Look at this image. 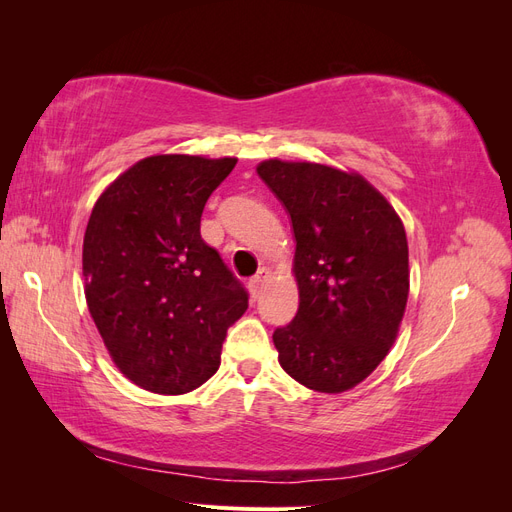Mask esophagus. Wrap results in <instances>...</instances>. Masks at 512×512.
Here are the masks:
<instances>
[{"instance_id": "obj_1", "label": "esophagus", "mask_w": 512, "mask_h": 512, "mask_svg": "<svg viewBox=\"0 0 512 512\" xmlns=\"http://www.w3.org/2000/svg\"><path fill=\"white\" fill-rule=\"evenodd\" d=\"M267 277H269V271L267 269H260L250 282H247V288H250V294H252V299H258V294H260V290H262V284L267 282Z\"/></svg>"}]
</instances>
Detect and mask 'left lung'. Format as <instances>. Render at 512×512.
Segmentation results:
<instances>
[{"label": "left lung", "instance_id": "1", "mask_svg": "<svg viewBox=\"0 0 512 512\" xmlns=\"http://www.w3.org/2000/svg\"><path fill=\"white\" fill-rule=\"evenodd\" d=\"M258 177L290 215L299 309L273 344L288 376L342 393L389 354L404 318L410 269L406 230L386 198L356 173L267 160Z\"/></svg>", "mask_w": 512, "mask_h": 512}]
</instances>
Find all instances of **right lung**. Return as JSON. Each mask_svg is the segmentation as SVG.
<instances>
[{
	"label": "right lung",
	"instance_id": "right-lung-1",
	"mask_svg": "<svg viewBox=\"0 0 512 512\" xmlns=\"http://www.w3.org/2000/svg\"><path fill=\"white\" fill-rule=\"evenodd\" d=\"M237 158L151 156L119 175L83 241L89 314L121 374L181 395L220 367L247 292L200 237V215Z\"/></svg>",
	"mask_w": 512,
	"mask_h": 512
}]
</instances>
